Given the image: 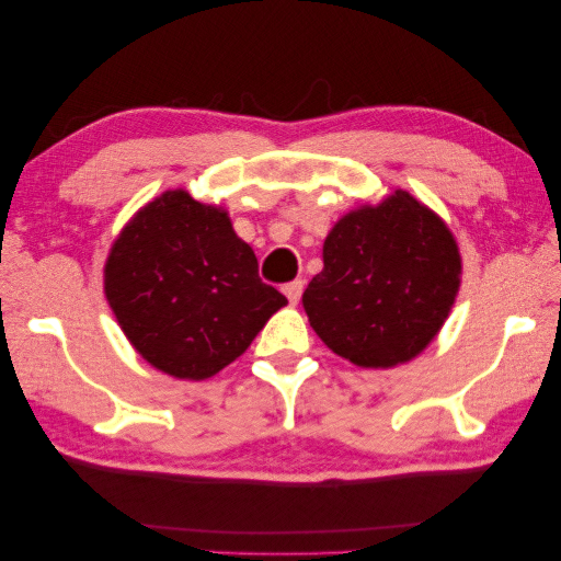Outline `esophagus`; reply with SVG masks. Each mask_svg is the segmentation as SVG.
<instances>
[{"label":"esophagus","mask_w":561,"mask_h":561,"mask_svg":"<svg viewBox=\"0 0 561 561\" xmlns=\"http://www.w3.org/2000/svg\"><path fill=\"white\" fill-rule=\"evenodd\" d=\"M302 288H306V283H302V280L298 278V280L286 283V286H283V293H286V298L293 302V306H296V302H298L300 296H302Z\"/></svg>","instance_id":"34e87169"}]
</instances>
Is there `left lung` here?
Listing matches in <instances>:
<instances>
[{
	"instance_id": "obj_1",
	"label": "left lung",
	"mask_w": 561,
	"mask_h": 561,
	"mask_svg": "<svg viewBox=\"0 0 561 561\" xmlns=\"http://www.w3.org/2000/svg\"><path fill=\"white\" fill-rule=\"evenodd\" d=\"M462 259L445 220L394 191L343 216L323 243V271L302 293L310 325L360 367L408 363L433 343L460 290Z\"/></svg>"
}]
</instances>
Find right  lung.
I'll return each mask as SVG.
<instances>
[{"label":"right lung","mask_w":561,"mask_h":561,"mask_svg":"<svg viewBox=\"0 0 561 561\" xmlns=\"http://www.w3.org/2000/svg\"><path fill=\"white\" fill-rule=\"evenodd\" d=\"M104 293L128 343L156 370L206 380L231 365L286 296L259 278L224 208L167 191L112 245Z\"/></svg>","instance_id":"add662e5"}]
</instances>
